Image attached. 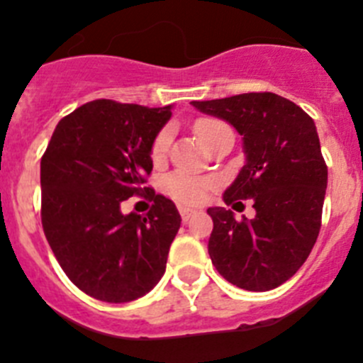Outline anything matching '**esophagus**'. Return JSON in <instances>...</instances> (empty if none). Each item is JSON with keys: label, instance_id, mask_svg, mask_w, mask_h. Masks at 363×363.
Wrapping results in <instances>:
<instances>
[{"label": "esophagus", "instance_id": "obj_1", "mask_svg": "<svg viewBox=\"0 0 363 363\" xmlns=\"http://www.w3.org/2000/svg\"><path fill=\"white\" fill-rule=\"evenodd\" d=\"M179 213H181L182 220L188 222L189 218H191L195 215V210H189V208H181V210H179Z\"/></svg>", "mask_w": 363, "mask_h": 363}]
</instances>
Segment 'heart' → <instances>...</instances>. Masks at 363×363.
Segmentation results:
<instances>
[{"label": "heart", "mask_w": 363, "mask_h": 363, "mask_svg": "<svg viewBox=\"0 0 363 363\" xmlns=\"http://www.w3.org/2000/svg\"><path fill=\"white\" fill-rule=\"evenodd\" d=\"M224 128H228L226 123H222L218 119H211V117H204V119H199L195 123V132H197L199 139H201L204 146ZM169 139H172V135H169V130L166 128L161 130L157 137L153 139L152 150H150V155H152L153 161L159 162L166 157ZM211 188H213V182L210 179L195 177V175L182 174V172L168 175L164 181L166 194L182 206H195L204 202Z\"/></svg>", "instance_id": "b5f03b06"}]
</instances>
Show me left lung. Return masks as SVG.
<instances>
[{"label": "left lung", "mask_w": 363, "mask_h": 363, "mask_svg": "<svg viewBox=\"0 0 363 363\" xmlns=\"http://www.w3.org/2000/svg\"><path fill=\"white\" fill-rule=\"evenodd\" d=\"M195 108L230 123L242 135L246 162L224 191L228 206L253 199L255 218L237 220L226 208H208L213 220L208 253L228 282L269 291L291 279L320 231L328 166L315 121L293 101L251 92Z\"/></svg>", "instance_id": "1"}]
</instances>
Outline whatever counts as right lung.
<instances>
[{
    "label": "right lung",
    "instance_id": "right-lung-1",
    "mask_svg": "<svg viewBox=\"0 0 363 363\" xmlns=\"http://www.w3.org/2000/svg\"><path fill=\"white\" fill-rule=\"evenodd\" d=\"M172 106L96 99L57 123L41 159V222L55 259L81 291L110 303L141 298L161 280L181 228L177 208L146 186L153 139ZM146 194V218L123 200Z\"/></svg>",
    "mask_w": 363,
    "mask_h": 363
}]
</instances>
